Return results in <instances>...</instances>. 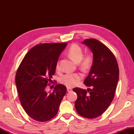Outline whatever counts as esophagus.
<instances>
[{
    "label": "esophagus",
    "instance_id": "1",
    "mask_svg": "<svg viewBox=\"0 0 134 134\" xmlns=\"http://www.w3.org/2000/svg\"><path fill=\"white\" fill-rule=\"evenodd\" d=\"M67 90L68 92H70L72 91V89H71V88H70V87H67Z\"/></svg>",
    "mask_w": 134,
    "mask_h": 134
}]
</instances>
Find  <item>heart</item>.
Here are the masks:
<instances>
[{
    "instance_id": "1",
    "label": "heart",
    "mask_w": 134,
    "mask_h": 134,
    "mask_svg": "<svg viewBox=\"0 0 134 134\" xmlns=\"http://www.w3.org/2000/svg\"><path fill=\"white\" fill-rule=\"evenodd\" d=\"M70 57L76 63H80V68L83 70L89 69L92 63V57L90 55H86L83 58V53L81 47L77 44L72 45L68 51ZM59 63H57L56 69L60 70ZM81 79V76L78 73H67L61 78V82L67 87H72L76 86Z\"/></svg>"
}]
</instances>
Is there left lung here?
<instances>
[{
    "instance_id": "obj_1",
    "label": "left lung",
    "mask_w": 134,
    "mask_h": 134,
    "mask_svg": "<svg viewBox=\"0 0 134 134\" xmlns=\"http://www.w3.org/2000/svg\"><path fill=\"white\" fill-rule=\"evenodd\" d=\"M83 44L92 51L93 64L84 84L92 89L76 87L75 108L79 115L87 118L99 116L110 105L119 80V68L114 55L106 45L96 39H86Z\"/></svg>"
}]
</instances>
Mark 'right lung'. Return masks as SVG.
<instances>
[{
	"mask_svg": "<svg viewBox=\"0 0 134 134\" xmlns=\"http://www.w3.org/2000/svg\"><path fill=\"white\" fill-rule=\"evenodd\" d=\"M67 43L41 44L24 57L16 74V85L24 109L35 121L46 122L55 116L63 97L65 86L58 84L53 92L45 89L52 81L56 65Z\"/></svg>",
	"mask_w": 134,
	"mask_h": 134,
	"instance_id": "add662e5",
	"label": "right lung"
}]
</instances>
